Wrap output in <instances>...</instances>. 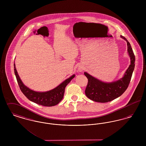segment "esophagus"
Wrapping results in <instances>:
<instances>
[{
	"label": "esophagus",
	"instance_id": "1",
	"mask_svg": "<svg viewBox=\"0 0 146 146\" xmlns=\"http://www.w3.org/2000/svg\"><path fill=\"white\" fill-rule=\"evenodd\" d=\"M79 71H80V72H82V71H83V68L82 67H81V68H80L79 69Z\"/></svg>",
	"mask_w": 146,
	"mask_h": 146
}]
</instances>
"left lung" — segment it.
Segmentation results:
<instances>
[{"label":"left lung","mask_w":146,"mask_h":146,"mask_svg":"<svg viewBox=\"0 0 146 146\" xmlns=\"http://www.w3.org/2000/svg\"><path fill=\"white\" fill-rule=\"evenodd\" d=\"M120 36L127 42V52L130 58L131 64L123 78L111 83L102 82L88 73L84 72L85 76L88 79V83L85 91V95L94 101L101 103L111 101L120 96L127 89L130 82L135 68V56L130 42L124 36L122 35Z\"/></svg>","instance_id":"1"}]
</instances>
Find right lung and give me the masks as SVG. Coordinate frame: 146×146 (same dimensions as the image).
I'll use <instances>...</instances> for the list:
<instances>
[{
  "label": "right lung",
  "instance_id": "add662e5",
  "mask_svg": "<svg viewBox=\"0 0 146 146\" xmlns=\"http://www.w3.org/2000/svg\"><path fill=\"white\" fill-rule=\"evenodd\" d=\"M14 66L15 74L22 93L29 100L43 106L51 107L58 104L62 100L66 86L75 76L73 74L52 90L46 92H36L31 90L23 84L17 73L15 63Z\"/></svg>",
  "mask_w": 146,
  "mask_h": 146
}]
</instances>
